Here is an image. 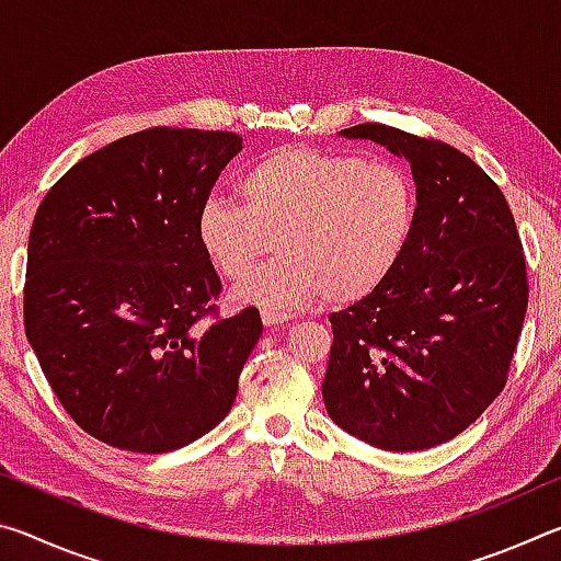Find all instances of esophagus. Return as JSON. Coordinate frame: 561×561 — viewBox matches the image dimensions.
<instances>
[{
  "instance_id": "esophagus-1",
  "label": "esophagus",
  "mask_w": 561,
  "mask_h": 561,
  "mask_svg": "<svg viewBox=\"0 0 561 561\" xmlns=\"http://www.w3.org/2000/svg\"><path fill=\"white\" fill-rule=\"evenodd\" d=\"M291 321V314H284V311H272V309H262V324L264 327H284Z\"/></svg>"
}]
</instances>
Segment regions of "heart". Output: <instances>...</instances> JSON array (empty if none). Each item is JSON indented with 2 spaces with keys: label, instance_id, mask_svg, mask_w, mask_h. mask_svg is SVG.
<instances>
[{
  "label": "heart",
  "instance_id": "b5f03b06",
  "mask_svg": "<svg viewBox=\"0 0 561 561\" xmlns=\"http://www.w3.org/2000/svg\"><path fill=\"white\" fill-rule=\"evenodd\" d=\"M242 205L207 197L195 232L227 279H243L278 244L280 257L232 291L237 304L301 309L354 304L388 279L415 220V187L388 160L309 146L262 156L237 180Z\"/></svg>",
  "mask_w": 561,
  "mask_h": 561
}]
</instances>
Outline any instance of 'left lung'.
<instances>
[{
    "label": "left lung",
    "mask_w": 561,
    "mask_h": 561,
    "mask_svg": "<svg viewBox=\"0 0 561 561\" xmlns=\"http://www.w3.org/2000/svg\"><path fill=\"white\" fill-rule=\"evenodd\" d=\"M339 136L374 140L411 163L415 220L381 287L331 314L324 405L381 450L433 448L505 388L529 294L515 217L458 148L383 123Z\"/></svg>",
    "instance_id": "8db88e82"
}]
</instances>
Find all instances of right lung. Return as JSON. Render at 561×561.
Wrapping results in <instances>:
<instances>
[{"label":"right lung","mask_w":561,"mask_h":561,"mask_svg":"<svg viewBox=\"0 0 561 561\" xmlns=\"http://www.w3.org/2000/svg\"><path fill=\"white\" fill-rule=\"evenodd\" d=\"M240 150L230 130L133 133L79 160L34 215L26 339L66 413L113 448H183L230 413L262 319L247 307L204 324L222 284L195 217Z\"/></svg>","instance_id":"right-lung-1"}]
</instances>
